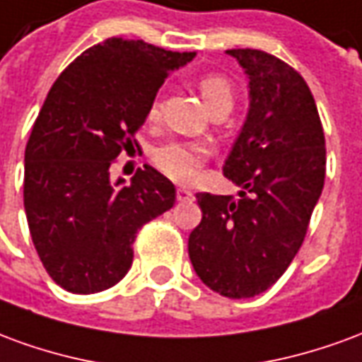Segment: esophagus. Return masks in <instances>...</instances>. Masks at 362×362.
Segmentation results:
<instances>
[{
	"label": "esophagus",
	"instance_id": "obj_1",
	"mask_svg": "<svg viewBox=\"0 0 362 362\" xmlns=\"http://www.w3.org/2000/svg\"><path fill=\"white\" fill-rule=\"evenodd\" d=\"M192 197H194V194H192L188 188H178V189H176V199H178V202H189Z\"/></svg>",
	"mask_w": 362,
	"mask_h": 362
}]
</instances>
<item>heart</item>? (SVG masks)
Returning <instances> with one entry per match:
<instances>
[{"label": "heart", "mask_w": 362, "mask_h": 362, "mask_svg": "<svg viewBox=\"0 0 362 362\" xmlns=\"http://www.w3.org/2000/svg\"><path fill=\"white\" fill-rule=\"evenodd\" d=\"M197 87L209 110H213L215 106H233L235 89L225 75H202L197 79ZM157 116L158 103H153L149 108V118H157ZM207 157H209V149L202 143L166 141L153 151V163L157 165L158 170L176 182L194 180Z\"/></svg>", "instance_id": "heart-1"}]
</instances>
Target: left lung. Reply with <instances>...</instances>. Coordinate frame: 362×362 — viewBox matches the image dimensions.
I'll return each mask as SVG.
<instances>
[{
	"instance_id": "1",
	"label": "left lung",
	"mask_w": 362,
	"mask_h": 362,
	"mask_svg": "<svg viewBox=\"0 0 362 362\" xmlns=\"http://www.w3.org/2000/svg\"><path fill=\"white\" fill-rule=\"evenodd\" d=\"M248 75L250 106L223 174L233 196L197 194L202 223L188 238L197 277L228 298L264 293L306 236L326 178L318 108L298 71L272 54L227 50Z\"/></svg>"
}]
</instances>
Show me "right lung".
I'll return each instance as SVG.
<instances>
[{
	"mask_svg": "<svg viewBox=\"0 0 362 362\" xmlns=\"http://www.w3.org/2000/svg\"><path fill=\"white\" fill-rule=\"evenodd\" d=\"M196 52L108 38L52 85L25 149V213L38 258L69 293L114 287L134 262L137 230L168 211L174 184L145 165L126 186L110 180L122 151L139 149L160 85Z\"/></svg>",
	"mask_w": 362,
	"mask_h": 362,
	"instance_id": "1",
	"label": "right lung"
}]
</instances>
